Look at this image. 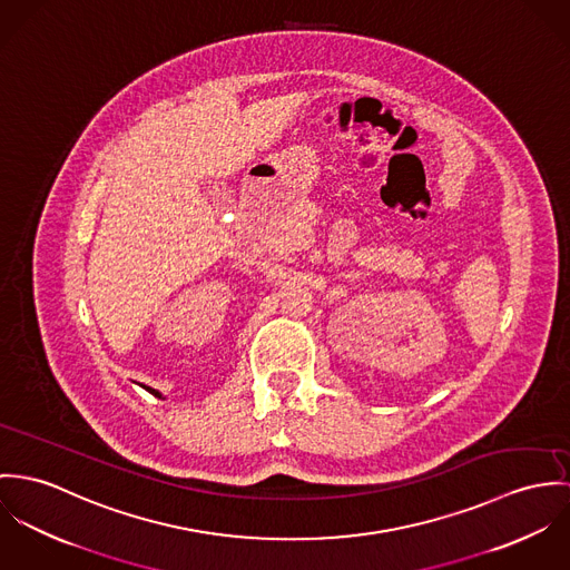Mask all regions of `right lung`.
I'll return each instance as SVG.
<instances>
[{
	"label": "right lung",
	"instance_id": "add662e5",
	"mask_svg": "<svg viewBox=\"0 0 570 570\" xmlns=\"http://www.w3.org/2000/svg\"><path fill=\"white\" fill-rule=\"evenodd\" d=\"M146 391H150L153 395H157V397H161V393L159 391H155V389H150V386H146Z\"/></svg>",
	"mask_w": 570,
	"mask_h": 570
}]
</instances>
